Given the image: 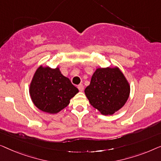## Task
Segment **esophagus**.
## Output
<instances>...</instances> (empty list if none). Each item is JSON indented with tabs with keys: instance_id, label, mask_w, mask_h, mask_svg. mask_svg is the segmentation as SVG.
Instances as JSON below:
<instances>
[{
	"instance_id": "34e87169",
	"label": "esophagus",
	"mask_w": 161,
	"mask_h": 161,
	"mask_svg": "<svg viewBox=\"0 0 161 161\" xmlns=\"http://www.w3.org/2000/svg\"><path fill=\"white\" fill-rule=\"evenodd\" d=\"M77 87H78V89H79V90H80V91H81V92L83 91V90H84L83 85H79L77 86Z\"/></svg>"
}]
</instances>
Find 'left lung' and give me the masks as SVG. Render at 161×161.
Masks as SVG:
<instances>
[{
	"instance_id": "1",
	"label": "left lung",
	"mask_w": 161,
	"mask_h": 161,
	"mask_svg": "<svg viewBox=\"0 0 161 161\" xmlns=\"http://www.w3.org/2000/svg\"><path fill=\"white\" fill-rule=\"evenodd\" d=\"M130 92L128 81L117 66L97 69L85 90L90 103L103 115H112L120 109Z\"/></svg>"
}]
</instances>
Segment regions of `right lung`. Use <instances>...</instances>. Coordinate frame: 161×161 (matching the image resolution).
<instances>
[{"mask_svg": "<svg viewBox=\"0 0 161 161\" xmlns=\"http://www.w3.org/2000/svg\"><path fill=\"white\" fill-rule=\"evenodd\" d=\"M79 92L58 67L52 69L41 65L33 74L29 87L31 100L38 109L49 114H57L69 105Z\"/></svg>", "mask_w": 161, "mask_h": 161, "instance_id": "obj_1", "label": "right lung"}]
</instances>
